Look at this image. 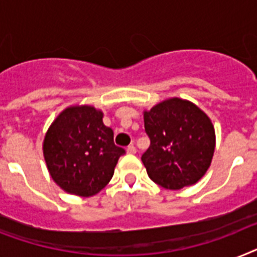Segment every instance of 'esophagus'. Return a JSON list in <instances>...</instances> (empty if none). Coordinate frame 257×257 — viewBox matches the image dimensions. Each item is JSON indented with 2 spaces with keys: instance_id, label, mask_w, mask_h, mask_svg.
I'll use <instances>...</instances> for the list:
<instances>
[{
  "instance_id": "34e87169",
  "label": "esophagus",
  "mask_w": 257,
  "mask_h": 257,
  "mask_svg": "<svg viewBox=\"0 0 257 257\" xmlns=\"http://www.w3.org/2000/svg\"><path fill=\"white\" fill-rule=\"evenodd\" d=\"M126 151H127V154H128V155H135V154H137V148L134 147V146H128Z\"/></svg>"
}]
</instances>
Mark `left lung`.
Listing matches in <instances>:
<instances>
[{"label": "left lung", "instance_id": "obj_1", "mask_svg": "<svg viewBox=\"0 0 257 257\" xmlns=\"http://www.w3.org/2000/svg\"><path fill=\"white\" fill-rule=\"evenodd\" d=\"M151 144L142 156L150 179L165 189L194 185L209 169L215 130L207 114L188 99H164L144 110Z\"/></svg>", "mask_w": 257, "mask_h": 257}]
</instances>
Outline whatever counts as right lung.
<instances>
[{
    "label": "right lung",
    "instance_id": "add662e5",
    "mask_svg": "<svg viewBox=\"0 0 257 257\" xmlns=\"http://www.w3.org/2000/svg\"><path fill=\"white\" fill-rule=\"evenodd\" d=\"M102 118V110L94 106H68L44 135L43 156L50 176L69 194L92 197L101 192L124 154L114 144L113 130Z\"/></svg>",
    "mask_w": 257,
    "mask_h": 257
}]
</instances>
